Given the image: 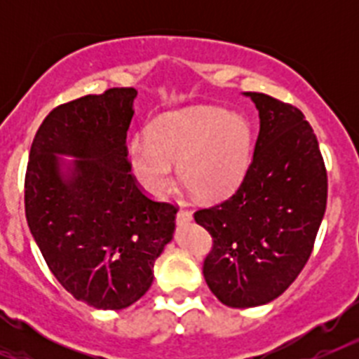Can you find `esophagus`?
<instances>
[{
  "instance_id": "obj_1",
  "label": "esophagus",
  "mask_w": 359,
  "mask_h": 359,
  "mask_svg": "<svg viewBox=\"0 0 359 359\" xmlns=\"http://www.w3.org/2000/svg\"><path fill=\"white\" fill-rule=\"evenodd\" d=\"M176 221H177V224H187V223H190V221H192V214H190L189 210H180L177 212V215H176Z\"/></svg>"
}]
</instances>
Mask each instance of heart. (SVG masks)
<instances>
[{
	"label": "heart",
	"instance_id": "heart-1",
	"mask_svg": "<svg viewBox=\"0 0 359 359\" xmlns=\"http://www.w3.org/2000/svg\"><path fill=\"white\" fill-rule=\"evenodd\" d=\"M147 140L129 145V161L140 185L163 198L172 167L190 194L205 201L228 196L243 180L252 152V129L241 115L219 107H194L158 116Z\"/></svg>",
	"mask_w": 359,
	"mask_h": 359
}]
</instances>
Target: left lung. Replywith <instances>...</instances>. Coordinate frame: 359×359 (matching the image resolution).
Masks as SVG:
<instances>
[{
	"instance_id": "obj_1",
	"label": "left lung",
	"mask_w": 359,
	"mask_h": 359,
	"mask_svg": "<svg viewBox=\"0 0 359 359\" xmlns=\"http://www.w3.org/2000/svg\"><path fill=\"white\" fill-rule=\"evenodd\" d=\"M261 129L250 167L223 203L196 223L214 239L203 264L212 293L228 307L280 297L306 266L327 205V170L304 113L264 93H244Z\"/></svg>"
}]
</instances>
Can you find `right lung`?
Wrapping results in <instances>:
<instances>
[{
    "label": "right lung",
    "instance_id": "obj_1",
    "mask_svg": "<svg viewBox=\"0 0 359 359\" xmlns=\"http://www.w3.org/2000/svg\"><path fill=\"white\" fill-rule=\"evenodd\" d=\"M135 98V88H111L50 111L25 176V214L44 261L95 309H123L147 293L176 226L177 208L147 198L131 174Z\"/></svg>",
    "mask_w": 359,
    "mask_h": 359
}]
</instances>
